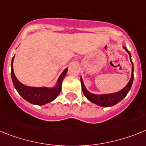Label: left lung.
Here are the masks:
<instances>
[{"instance_id": "1", "label": "left lung", "mask_w": 146, "mask_h": 146, "mask_svg": "<svg viewBox=\"0 0 146 146\" xmlns=\"http://www.w3.org/2000/svg\"><path fill=\"white\" fill-rule=\"evenodd\" d=\"M125 49L126 50L130 55V57H131V54H130L129 50H127L125 47H124ZM131 61L132 62V60L131 59ZM133 64V62H132ZM133 66H132V74H131V78L130 81L128 82V84H127V86L124 88L123 90H121V91L116 92V93L113 94H108V95H95V94L90 93V92H88L84 86V82L82 78H80V81H81V86H82V90L84 92V96L87 98L88 100H90V102H92L94 104H96L98 105L102 106V107H110V106H113L119 103L120 101L123 99L125 96H127V94L128 93L129 90H131L132 84H133Z\"/></svg>"}]
</instances>
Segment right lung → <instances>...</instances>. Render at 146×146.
Returning <instances> with one entry per match:
<instances>
[{
	"label": "right lung",
	"mask_w": 146,
	"mask_h": 146,
	"mask_svg": "<svg viewBox=\"0 0 146 146\" xmlns=\"http://www.w3.org/2000/svg\"><path fill=\"white\" fill-rule=\"evenodd\" d=\"M14 56L12 60L11 63V76L13 80V85L21 97L27 101L28 102L36 105H43L44 104L48 103L54 100L61 91V85L63 78L66 76L68 68H66L64 72H62V74L58 79L57 85L55 87L49 89L46 87H29V86L23 85L18 80L16 77L15 76L13 68V62Z\"/></svg>",
	"instance_id": "right-lung-1"
}]
</instances>
